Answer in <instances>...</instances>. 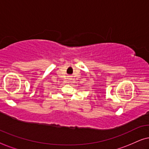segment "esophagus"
<instances>
[{
    "label": "esophagus",
    "instance_id": "1",
    "mask_svg": "<svg viewBox=\"0 0 149 149\" xmlns=\"http://www.w3.org/2000/svg\"><path fill=\"white\" fill-rule=\"evenodd\" d=\"M69 79V80H68V83H71V82H70V81H70L71 79Z\"/></svg>",
    "mask_w": 149,
    "mask_h": 149
}]
</instances>
